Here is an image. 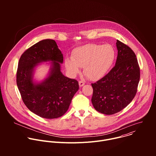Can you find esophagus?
<instances>
[{"instance_id":"1","label":"esophagus","mask_w":156,"mask_h":156,"mask_svg":"<svg viewBox=\"0 0 156 156\" xmlns=\"http://www.w3.org/2000/svg\"><path fill=\"white\" fill-rule=\"evenodd\" d=\"M85 84V83L83 81H79V86L80 87H82L83 86H84Z\"/></svg>"}]
</instances>
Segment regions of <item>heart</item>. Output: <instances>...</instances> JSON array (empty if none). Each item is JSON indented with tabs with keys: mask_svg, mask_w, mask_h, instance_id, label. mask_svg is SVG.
Listing matches in <instances>:
<instances>
[{
	"mask_svg": "<svg viewBox=\"0 0 156 156\" xmlns=\"http://www.w3.org/2000/svg\"><path fill=\"white\" fill-rule=\"evenodd\" d=\"M115 57V49L110 44H89L75 49L72 58L65 59V65L72 75L78 73L80 67H84L85 75L96 81L102 78L108 72Z\"/></svg>",
	"mask_w": 156,
	"mask_h": 156,
	"instance_id": "b5f03b06",
	"label": "heart"
}]
</instances>
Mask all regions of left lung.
<instances>
[{
	"label": "left lung",
	"instance_id": "1",
	"mask_svg": "<svg viewBox=\"0 0 156 156\" xmlns=\"http://www.w3.org/2000/svg\"><path fill=\"white\" fill-rule=\"evenodd\" d=\"M115 65L105 76L92 83L91 99L94 108L105 115L116 114L135 98L140 78V69L135 52L117 40Z\"/></svg>",
	"mask_w": 156,
	"mask_h": 156
}]
</instances>
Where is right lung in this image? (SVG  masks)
Here are the masks:
<instances>
[{"mask_svg": "<svg viewBox=\"0 0 156 156\" xmlns=\"http://www.w3.org/2000/svg\"><path fill=\"white\" fill-rule=\"evenodd\" d=\"M63 57L52 39L42 40L21 55L16 72V84L22 100L32 112L45 119H56L68 110L79 89L78 82L65 76L60 71ZM52 61L49 76L36 83L32 77L39 62Z\"/></svg>", "mask_w": 156, "mask_h": 156, "instance_id": "1", "label": "right lung"}]
</instances>
